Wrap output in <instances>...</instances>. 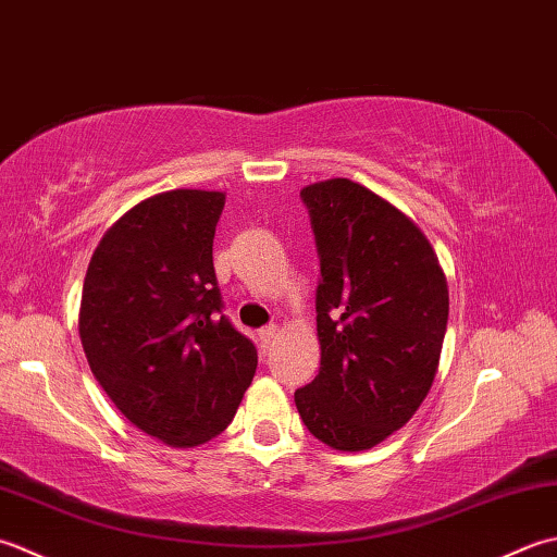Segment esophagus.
<instances>
[{
    "label": "esophagus",
    "instance_id": "1",
    "mask_svg": "<svg viewBox=\"0 0 557 557\" xmlns=\"http://www.w3.org/2000/svg\"><path fill=\"white\" fill-rule=\"evenodd\" d=\"M274 342H276V326L269 324L262 329V332H259V348H262V354H269Z\"/></svg>",
    "mask_w": 557,
    "mask_h": 557
}]
</instances>
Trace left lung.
I'll use <instances>...</instances> for the list:
<instances>
[{"instance_id":"8db88e82","label":"left lung","mask_w":557,"mask_h":557,"mask_svg":"<svg viewBox=\"0 0 557 557\" xmlns=\"http://www.w3.org/2000/svg\"><path fill=\"white\" fill-rule=\"evenodd\" d=\"M300 199L320 257L322 360L295 406L324 445L370 449L411 421L435 380L447 278L421 228L368 187L334 177Z\"/></svg>"}]
</instances>
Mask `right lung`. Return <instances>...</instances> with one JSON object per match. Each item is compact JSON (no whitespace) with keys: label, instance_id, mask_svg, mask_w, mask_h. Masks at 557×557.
<instances>
[{"label":"right lung","instance_id":"1","mask_svg":"<svg viewBox=\"0 0 557 557\" xmlns=\"http://www.w3.org/2000/svg\"><path fill=\"white\" fill-rule=\"evenodd\" d=\"M223 203V191L203 189L144 199L103 235L84 278L90 372L129 423L170 447L223 433L257 370L213 271Z\"/></svg>","mask_w":557,"mask_h":557}]
</instances>
